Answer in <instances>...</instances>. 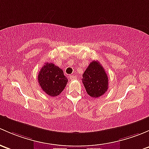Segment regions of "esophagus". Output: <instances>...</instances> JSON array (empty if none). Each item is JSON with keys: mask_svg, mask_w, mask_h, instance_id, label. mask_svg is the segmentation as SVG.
Returning a JSON list of instances; mask_svg holds the SVG:
<instances>
[{"mask_svg": "<svg viewBox=\"0 0 149 149\" xmlns=\"http://www.w3.org/2000/svg\"><path fill=\"white\" fill-rule=\"evenodd\" d=\"M70 79H76V76H75L74 74L70 75Z\"/></svg>", "mask_w": 149, "mask_h": 149, "instance_id": "esophagus-1", "label": "esophagus"}]
</instances>
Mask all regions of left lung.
<instances>
[{
	"label": "left lung",
	"instance_id": "obj_1",
	"mask_svg": "<svg viewBox=\"0 0 149 149\" xmlns=\"http://www.w3.org/2000/svg\"><path fill=\"white\" fill-rule=\"evenodd\" d=\"M82 79L86 92L90 97H100L108 89V75L98 61L90 62L82 74Z\"/></svg>",
	"mask_w": 149,
	"mask_h": 149
}]
</instances>
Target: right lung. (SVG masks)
<instances>
[{
	"instance_id": "add662e5",
	"label": "right lung",
	"mask_w": 149,
	"mask_h": 149,
	"mask_svg": "<svg viewBox=\"0 0 149 149\" xmlns=\"http://www.w3.org/2000/svg\"><path fill=\"white\" fill-rule=\"evenodd\" d=\"M38 82L44 93L51 97H55L63 91L68 79L62 69L53 63L47 62L39 72Z\"/></svg>"
}]
</instances>
